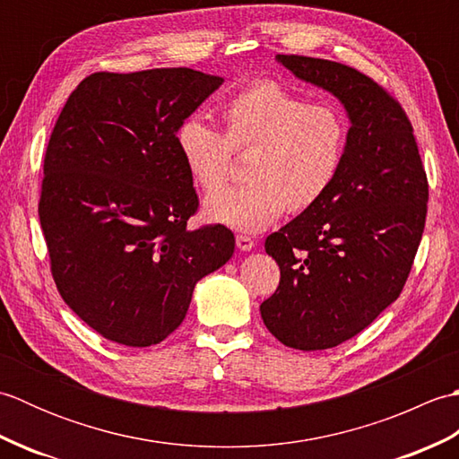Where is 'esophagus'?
Returning <instances> with one entry per match:
<instances>
[{"mask_svg": "<svg viewBox=\"0 0 459 459\" xmlns=\"http://www.w3.org/2000/svg\"><path fill=\"white\" fill-rule=\"evenodd\" d=\"M255 245H256V242L252 240L250 237H247V235H238V237H237V247H238V250H242V252H250L252 248H255Z\"/></svg>", "mask_w": 459, "mask_h": 459, "instance_id": "1", "label": "esophagus"}]
</instances>
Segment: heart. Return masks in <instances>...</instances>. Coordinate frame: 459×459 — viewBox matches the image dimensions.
Listing matches in <instances>:
<instances>
[{
	"label": "heart",
	"mask_w": 459,
	"mask_h": 459,
	"mask_svg": "<svg viewBox=\"0 0 459 459\" xmlns=\"http://www.w3.org/2000/svg\"><path fill=\"white\" fill-rule=\"evenodd\" d=\"M224 135L201 116H189L175 143L195 183L211 193L209 221L258 232L286 209L316 204L335 181L347 143V124L329 104H306L272 81L255 82L222 106ZM252 149L248 186L217 192L228 178L231 150Z\"/></svg>",
	"instance_id": "obj_1"
}]
</instances>
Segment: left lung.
Instances as JSON below:
<instances>
[{"label": "left lung", "mask_w": 459, "mask_h": 459, "mask_svg": "<svg viewBox=\"0 0 459 459\" xmlns=\"http://www.w3.org/2000/svg\"><path fill=\"white\" fill-rule=\"evenodd\" d=\"M296 79L333 94L349 118L343 161L316 204L266 238L280 286L260 314L280 343L335 347L401 296L422 240L428 181L404 110L363 73L276 55Z\"/></svg>", "instance_id": "obj_1"}]
</instances>
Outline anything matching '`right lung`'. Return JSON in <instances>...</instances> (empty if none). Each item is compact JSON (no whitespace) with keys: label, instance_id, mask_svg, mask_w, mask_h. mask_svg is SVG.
<instances>
[{"label":"right lung","instance_id":"add662e5","mask_svg":"<svg viewBox=\"0 0 459 459\" xmlns=\"http://www.w3.org/2000/svg\"><path fill=\"white\" fill-rule=\"evenodd\" d=\"M222 84L193 68L94 73L68 96L48 140L39 219L55 284L114 343H160L187 316L197 281L235 252L197 209L175 134Z\"/></svg>","mask_w":459,"mask_h":459}]
</instances>
